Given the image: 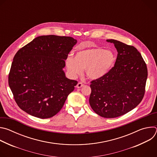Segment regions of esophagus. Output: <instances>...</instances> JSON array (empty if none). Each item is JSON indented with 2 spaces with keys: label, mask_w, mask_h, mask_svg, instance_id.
Returning <instances> with one entry per match:
<instances>
[{
  "label": "esophagus",
  "mask_w": 157,
  "mask_h": 157,
  "mask_svg": "<svg viewBox=\"0 0 157 157\" xmlns=\"http://www.w3.org/2000/svg\"><path fill=\"white\" fill-rule=\"evenodd\" d=\"M83 86H84V84H83L82 82H78V83L77 84V85H76V87H77V88H80V87H82Z\"/></svg>",
  "instance_id": "34e87169"
}]
</instances>
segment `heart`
<instances>
[{"instance_id": "obj_1", "label": "heart", "mask_w": 157, "mask_h": 157, "mask_svg": "<svg viewBox=\"0 0 157 157\" xmlns=\"http://www.w3.org/2000/svg\"><path fill=\"white\" fill-rule=\"evenodd\" d=\"M116 59L113 51L92 47L77 52L75 58L68 57L65 64L69 74L73 78L81 75L85 69L88 78L98 80L105 77L113 70Z\"/></svg>"}]
</instances>
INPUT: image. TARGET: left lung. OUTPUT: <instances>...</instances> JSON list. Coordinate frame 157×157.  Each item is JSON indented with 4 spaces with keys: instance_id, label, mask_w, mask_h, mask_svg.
<instances>
[{
    "instance_id": "obj_1",
    "label": "left lung",
    "mask_w": 157,
    "mask_h": 157,
    "mask_svg": "<svg viewBox=\"0 0 157 157\" xmlns=\"http://www.w3.org/2000/svg\"><path fill=\"white\" fill-rule=\"evenodd\" d=\"M106 41L114 44L117 57L109 74L91 81L89 104L99 116L115 118L128 113L142 101L148 72L135 47L116 40Z\"/></svg>"
}]
</instances>
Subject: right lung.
I'll use <instances>...</instances> for the list:
<instances>
[{
  "instance_id": "add662e5",
  "label": "right lung",
  "mask_w": 157,
  "mask_h": 157,
  "mask_svg": "<svg viewBox=\"0 0 157 157\" xmlns=\"http://www.w3.org/2000/svg\"><path fill=\"white\" fill-rule=\"evenodd\" d=\"M77 40L43 35L15 54L9 85L18 107L32 116L48 119L63 107L78 82L66 77L65 60Z\"/></svg>"
}]
</instances>
